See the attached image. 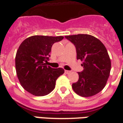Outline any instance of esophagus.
I'll use <instances>...</instances> for the list:
<instances>
[{"label": "esophagus", "mask_w": 123, "mask_h": 123, "mask_svg": "<svg viewBox=\"0 0 123 123\" xmlns=\"http://www.w3.org/2000/svg\"><path fill=\"white\" fill-rule=\"evenodd\" d=\"M64 72L66 74H70L71 72V71H69V70H65L64 71Z\"/></svg>", "instance_id": "34e87169"}]
</instances>
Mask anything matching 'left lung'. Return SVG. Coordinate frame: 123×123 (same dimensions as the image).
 Segmentation results:
<instances>
[{"label":"left lung","instance_id":"obj_1","mask_svg":"<svg viewBox=\"0 0 123 123\" xmlns=\"http://www.w3.org/2000/svg\"><path fill=\"white\" fill-rule=\"evenodd\" d=\"M75 45L77 59L83 62L79 80L72 84L75 93L83 97L94 96L105 87L111 70V61L106 48L98 39L89 34L65 36Z\"/></svg>","mask_w":123,"mask_h":123}]
</instances>
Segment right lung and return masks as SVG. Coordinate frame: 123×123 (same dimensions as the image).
<instances>
[{
    "label": "right lung",
    "mask_w": 123,
    "mask_h": 123,
    "mask_svg": "<svg viewBox=\"0 0 123 123\" xmlns=\"http://www.w3.org/2000/svg\"><path fill=\"white\" fill-rule=\"evenodd\" d=\"M63 36H32L25 39L15 56V68L22 87L35 96H45L55 89L57 78L63 74L61 68L46 65L53 43Z\"/></svg>",
    "instance_id": "add662e5"
}]
</instances>
